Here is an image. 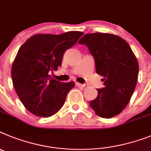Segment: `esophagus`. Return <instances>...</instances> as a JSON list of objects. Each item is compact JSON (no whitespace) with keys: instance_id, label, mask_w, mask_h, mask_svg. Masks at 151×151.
<instances>
[{"instance_id":"obj_1","label":"esophagus","mask_w":151,"mask_h":151,"mask_svg":"<svg viewBox=\"0 0 151 151\" xmlns=\"http://www.w3.org/2000/svg\"><path fill=\"white\" fill-rule=\"evenodd\" d=\"M76 85L77 86H78V87H86V85L81 84L79 82H76Z\"/></svg>"}]
</instances>
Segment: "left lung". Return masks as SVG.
Here are the masks:
<instances>
[{
    "mask_svg": "<svg viewBox=\"0 0 151 151\" xmlns=\"http://www.w3.org/2000/svg\"><path fill=\"white\" fill-rule=\"evenodd\" d=\"M95 58L97 74L102 76L105 87L98 89L90 107L101 118H111L122 112L134 93L138 77L137 58L129 44L111 33H87L78 41Z\"/></svg>",
    "mask_w": 151,
    "mask_h": 151,
    "instance_id": "left-lung-1",
    "label": "left lung"
}]
</instances>
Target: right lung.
<instances>
[{"label":"right lung","instance_id":"1","mask_svg":"<svg viewBox=\"0 0 151 151\" xmlns=\"http://www.w3.org/2000/svg\"><path fill=\"white\" fill-rule=\"evenodd\" d=\"M82 35L79 31L39 33L20 46L13 62L11 77L18 97L29 112L48 118L63 107L75 82H61L50 73L62 65L64 52Z\"/></svg>","mask_w":151,"mask_h":151}]
</instances>
